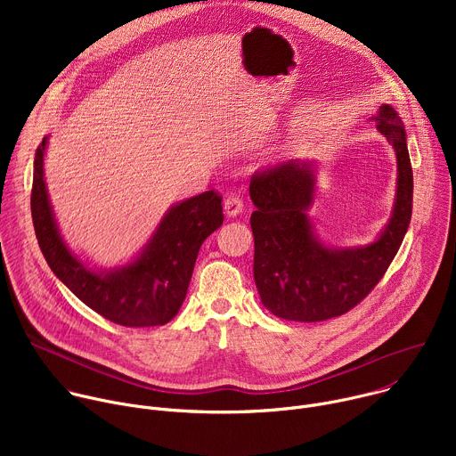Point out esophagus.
Instances as JSON below:
<instances>
[{
	"label": "esophagus",
	"instance_id": "1",
	"mask_svg": "<svg viewBox=\"0 0 456 456\" xmlns=\"http://www.w3.org/2000/svg\"><path fill=\"white\" fill-rule=\"evenodd\" d=\"M241 209H243V200L240 197H236V194H231V197L225 199L224 211H225L227 216L234 218V216H238L241 213Z\"/></svg>",
	"mask_w": 456,
	"mask_h": 456
}]
</instances>
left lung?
Here are the masks:
<instances>
[{
	"label": "left lung",
	"mask_w": 456,
	"mask_h": 456,
	"mask_svg": "<svg viewBox=\"0 0 456 456\" xmlns=\"http://www.w3.org/2000/svg\"><path fill=\"white\" fill-rule=\"evenodd\" d=\"M371 120L395 150L397 194L392 218L370 245L336 248L319 241L306 215L315 197L314 162L289 160L250 178L254 281L276 317L315 322L343 315L394 262L411 220L413 171L399 113L382 104Z\"/></svg>",
	"instance_id": "obj_1"
}]
</instances>
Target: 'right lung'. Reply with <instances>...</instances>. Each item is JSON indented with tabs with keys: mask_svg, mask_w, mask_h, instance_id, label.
Wrapping results in <instances>:
<instances>
[{
	"mask_svg": "<svg viewBox=\"0 0 456 456\" xmlns=\"http://www.w3.org/2000/svg\"><path fill=\"white\" fill-rule=\"evenodd\" d=\"M45 137L34 159L32 222L52 273L86 306L122 327H159L180 310L206 238L224 224L222 197L206 191L173 206L142 252L122 267L92 271L62 241L45 183Z\"/></svg>",
	"mask_w": 456,
	"mask_h": 456,
	"instance_id": "right-lung-1",
	"label": "right lung"
}]
</instances>
